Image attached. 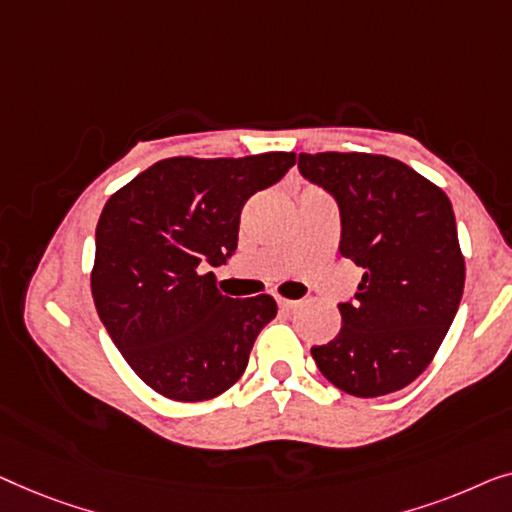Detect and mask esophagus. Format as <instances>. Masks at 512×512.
<instances>
[{
    "label": "esophagus",
    "mask_w": 512,
    "mask_h": 512,
    "mask_svg": "<svg viewBox=\"0 0 512 512\" xmlns=\"http://www.w3.org/2000/svg\"><path fill=\"white\" fill-rule=\"evenodd\" d=\"M278 306L283 308V311H294V308L299 306V301H292V299H278Z\"/></svg>",
    "instance_id": "34e87169"
}]
</instances>
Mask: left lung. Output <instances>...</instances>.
Wrapping results in <instances>:
<instances>
[{"label":"left lung","mask_w":512,"mask_h":512,"mask_svg":"<svg viewBox=\"0 0 512 512\" xmlns=\"http://www.w3.org/2000/svg\"><path fill=\"white\" fill-rule=\"evenodd\" d=\"M299 174L336 199L338 253L364 269L355 299L338 304V336L311 348L315 364L352 397L397 392L427 369L462 301L450 199L385 155L301 153Z\"/></svg>","instance_id":"left-lung-1"}]
</instances>
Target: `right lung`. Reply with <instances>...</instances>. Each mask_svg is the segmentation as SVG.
Returning <instances> with one entry per match:
<instances>
[{"label": "right lung", "mask_w": 512, "mask_h": 512, "mask_svg": "<svg viewBox=\"0 0 512 512\" xmlns=\"http://www.w3.org/2000/svg\"><path fill=\"white\" fill-rule=\"evenodd\" d=\"M294 160V153L171 157L106 201L92 299L115 348L162 397L204 401L229 390L257 334L276 318L269 294L232 299L206 269L234 255L243 204L278 183Z\"/></svg>", "instance_id": "1"}]
</instances>
